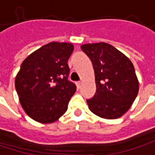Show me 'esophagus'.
I'll list each match as a JSON object with an SVG mask.
<instances>
[{
	"label": "esophagus",
	"mask_w": 155,
	"mask_h": 155,
	"mask_svg": "<svg viewBox=\"0 0 155 155\" xmlns=\"http://www.w3.org/2000/svg\"><path fill=\"white\" fill-rule=\"evenodd\" d=\"M76 85H77V87L79 89L80 86H81V82H77V83H76Z\"/></svg>",
	"instance_id": "34e87169"
}]
</instances>
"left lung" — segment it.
Returning a JSON list of instances; mask_svg holds the SVG:
<instances>
[{
	"label": "left lung",
	"instance_id": "obj_1",
	"mask_svg": "<svg viewBox=\"0 0 155 155\" xmlns=\"http://www.w3.org/2000/svg\"><path fill=\"white\" fill-rule=\"evenodd\" d=\"M91 59L97 91L87 100L91 112L97 116L115 120L123 116L132 106L139 91V81L131 60L106 43L83 44Z\"/></svg>",
	"mask_w": 155,
	"mask_h": 155
}]
</instances>
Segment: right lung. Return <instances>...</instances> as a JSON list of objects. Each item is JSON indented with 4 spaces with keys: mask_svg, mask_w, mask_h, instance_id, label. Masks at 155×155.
<instances>
[{
    "mask_svg": "<svg viewBox=\"0 0 155 155\" xmlns=\"http://www.w3.org/2000/svg\"><path fill=\"white\" fill-rule=\"evenodd\" d=\"M72 43L52 42L34 51L21 64L15 85L21 107L32 120L53 123L64 114L76 85L68 80Z\"/></svg>",
    "mask_w": 155,
    "mask_h": 155,
    "instance_id": "obj_1",
    "label": "right lung"
}]
</instances>
